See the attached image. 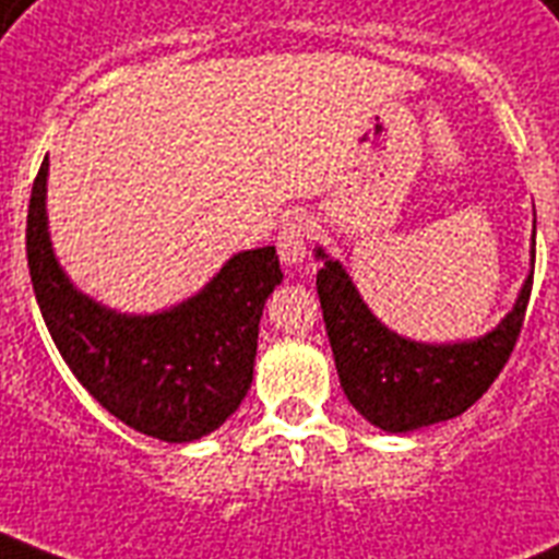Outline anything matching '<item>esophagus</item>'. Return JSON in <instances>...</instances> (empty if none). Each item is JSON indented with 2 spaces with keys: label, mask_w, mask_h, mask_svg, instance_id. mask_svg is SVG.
<instances>
[{
  "label": "esophagus",
  "mask_w": 559,
  "mask_h": 559,
  "mask_svg": "<svg viewBox=\"0 0 559 559\" xmlns=\"http://www.w3.org/2000/svg\"><path fill=\"white\" fill-rule=\"evenodd\" d=\"M308 240H310V223L308 216L293 213L287 216V223L281 225L278 231V258L287 266H298L308 258Z\"/></svg>",
  "instance_id": "1"
}]
</instances>
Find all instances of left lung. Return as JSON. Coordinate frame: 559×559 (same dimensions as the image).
I'll return each instance as SVG.
<instances>
[{"mask_svg": "<svg viewBox=\"0 0 559 559\" xmlns=\"http://www.w3.org/2000/svg\"><path fill=\"white\" fill-rule=\"evenodd\" d=\"M534 246L531 272L513 310L489 334L463 343H416L390 331L366 308L346 266L319 246V305L352 407L386 433L416 431L466 413L487 393L516 346L534 284Z\"/></svg>", "mask_w": 559, "mask_h": 559, "instance_id": "left-lung-1", "label": "left lung"}]
</instances>
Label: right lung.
I'll list each match as a JSON object with an SVG mask.
<instances>
[{
  "instance_id": "1",
  "label": "right lung",
  "mask_w": 559,
  "mask_h": 559,
  "mask_svg": "<svg viewBox=\"0 0 559 559\" xmlns=\"http://www.w3.org/2000/svg\"><path fill=\"white\" fill-rule=\"evenodd\" d=\"M46 178L49 157L32 187L25 254L43 322L72 374L146 437L193 442L216 431L251 386L263 305L284 278L275 246L237 251L176 308L119 313L81 293L55 258Z\"/></svg>"
}]
</instances>
